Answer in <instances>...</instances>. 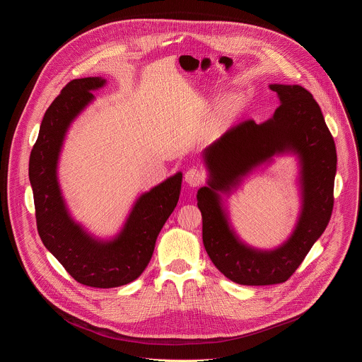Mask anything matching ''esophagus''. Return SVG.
I'll return each mask as SVG.
<instances>
[{"label": "esophagus", "mask_w": 362, "mask_h": 362, "mask_svg": "<svg viewBox=\"0 0 362 362\" xmlns=\"http://www.w3.org/2000/svg\"><path fill=\"white\" fill-rule=\"evenodd\" d=\"M185 180H186V183H187L189 186L196 187V186H199V185L203 183V180H204V173H203L200 169H197V168H190V169L185 173Z\"/></svg>", "instance_id": "obj_1"}]
</instances>
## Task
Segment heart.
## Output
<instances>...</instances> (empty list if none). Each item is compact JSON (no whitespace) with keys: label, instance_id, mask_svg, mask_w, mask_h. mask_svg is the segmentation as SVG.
<instances>
[{"label":"heart","instance_id":"obj_1","mask_svg":"<svg viewBox=\"0 0 362 362\" xmlns=\"http://www.w3.org/2000/svg\"><path fill=\"white\" fill-rule=\"evenodd\" d=\"M238 109H239V101H238V98H229V100L225 103L223 115L229 116V115L235 113Z\"/></svg>","mask_w":362,"mask_h":362}]
</instances>
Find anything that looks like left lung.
I'll return each instance as SVG.
<instances>
[{
    "label": "left lung",
    "mask_w": 362,
    "mask_h": 362,
    "mask_svg": "<svg viewBox=\"0 0 362 362\" xmlns=\"http://www.w3.org/2000/svg\"><path fill=\"white\" fill-rule=\"evenodd\" d=\"M281 106L262 123L245 120L202 151L208 186L197 190L202 236L214 265L239 285L282 284L324 233L332 214L337 150L313 94L298 84H271ZM298 162L301 211L294 230L274 250L253 248L231 226L226 199L255 168L276 156Z\"/></svg>",
    "instance_id": "obj_1"
}]
</instances>
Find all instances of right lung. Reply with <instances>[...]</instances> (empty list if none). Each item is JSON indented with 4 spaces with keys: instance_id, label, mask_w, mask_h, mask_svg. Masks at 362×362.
Segmentation results:
<instances>
[{
    "instance_id": "add662e5",
    "label": "right lung",
    "mask_w": 362,
    "mask_h": 362,
    "mask_svg": "<svg viewBox=\"0 0 362 362\" xmlns=\"http://www.w3.org/2000/svg\"><path fill=\"white\" fill-rule=\"evenodd\" d=\"M106 83L103 77L76 78L62 90L42 117L28 166L44 246L77 282L93 288L127 285L143 274L182 189V172H177L141 193L120 230L107 239L94 236L74 221L59 182L60 154L71 123L95 98L91 91Z\"/></svg>"
}]
</instances>
